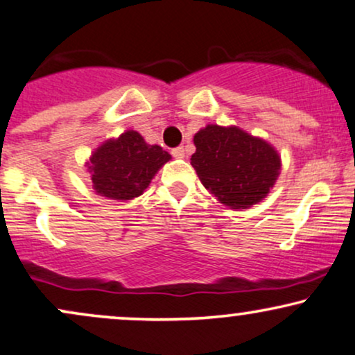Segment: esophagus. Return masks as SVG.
I'll list each match as a JSON object with an SVG mask.
<instances>
[{"label": "esophagus", "instance_id": "esophagus-1", "mask_svg": "<svg viewBox=\"0 0 355 355\" xmlns=\"http://www.w3.org/2000/svg\"><path fill=\"white\" fill-rule=\"evenodd\" d=\"M185 153H187L185 147H177L172 150V155L175 157V159H183V157H185Z\"/></svg>", "mask_w": 355, "mask_h": 355}]
</instances>
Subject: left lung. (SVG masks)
Listing matches in <instances>:
<instances>
[{
  "instance_id": "8db88e82",
  "label": "left lung",
  "mask_w": 355,
  "mask_h": 355,
  "mask_svg": "<svg viewBox=\"0 0 355 355\" xmlns=\"http://www.w3.org/2000/svg\"><path fill=\"white\" fill-rule=\"evenodd\" d=\"M191 166L203 187L233 210L266 198L281 170L279 153L240 127L207 125L193 137Z\"/></svg>"
}]
</instances>
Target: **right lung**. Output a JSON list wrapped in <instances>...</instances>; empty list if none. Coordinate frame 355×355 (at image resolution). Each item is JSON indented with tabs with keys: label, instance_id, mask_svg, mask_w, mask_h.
<instances>
[{
	"label": "right lung",
	"instance_id": "obj_1",
	"mask_svg": "<svg viewBox=\"0 0 355 355\" xmlns=\"http://www.w3.org/2000/svg\"><path fill=\"white\" fill-rule=\"evenodd\" d=\"M172 157L160 145H150L135 130L105 140L87 162L92 189L110 200H132L150 185L155 173Z\"/></svg>",
	"mask_w": 355,
	"mask_h": 355
}]
</instances>
